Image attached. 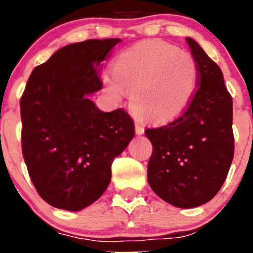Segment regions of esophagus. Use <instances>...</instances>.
<instances>
[{"mask_svg": "<svg viewBox=\"0 0 253 253\" xmlns=\"http://www.w3.org/2000/svg\"><path fill=\"white\" fill-rule=\"evenodd\" d=\"M136 133L139 134V136L144 133V126H143L141 122H136Z\"/></svg>", "mask_w": 253, "mask_h": 253, "instance_id": "34e87169", "label": "esophagus"}]
</instances>
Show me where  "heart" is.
Here are the masks:
<instances>
[{
	"label": "heart",
	"mask_w": 253,
	"mask_h": 253,
	"mask_svg": "<svg viewBox=\"0 0 253 253\" xmlns=\"http://www.w3.org/2000/svg\"><path fill=\"white\" fill-rule=\"evenodd\" d=\"M109 93L120 100L132 93L137 114L152 121H169L182 114L195 98L197 62L190 52L163 40H147L127 48L105 76Z\"/></svg>",
	"instance_id": "obj_1"
}]
</instances>
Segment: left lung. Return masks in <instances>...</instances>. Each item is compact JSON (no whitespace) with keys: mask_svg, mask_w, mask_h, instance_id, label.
Wrapping results in <instances>:
<instances>
[{"mask_svg":"<svg viewBox=\"0 0 253 253\" xmlns=\"http://www.w3.org/2000/svg\"><path fill=\"white\" fill-rule=\"evenodd\" d=\"M198 67L195 98L177 119L144 131L153 144L148 182L178 208L209 202L223 186L234 158L233 99L219 66L186 38Z\"/></svg>","mask_w":253,"mask_h":253,"instance_id":"1","label":"left lung"}]
</instances>
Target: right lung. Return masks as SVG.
I'll return each mask as SVG.
<instances>
[{
	"label": "right lung",
	"instance_id": "right-lung-1",
	"mask_svg": "<svg viewBox=\"0 0 253 253\" xmlns=\"http://www.w3.org/2000/svg\"><path fill=\"white\" fill-rule=\"evenodd\" d=\"M121 39L61 47L33 70L20 98L22 152L33 185L48 205L78 211L111 180V164L134 136L124 109L104 112L89 95L100 90L99 65Z\"/></svg>",
	"mask_w": 253,
	"mask_h": 253
}]
</instances>
